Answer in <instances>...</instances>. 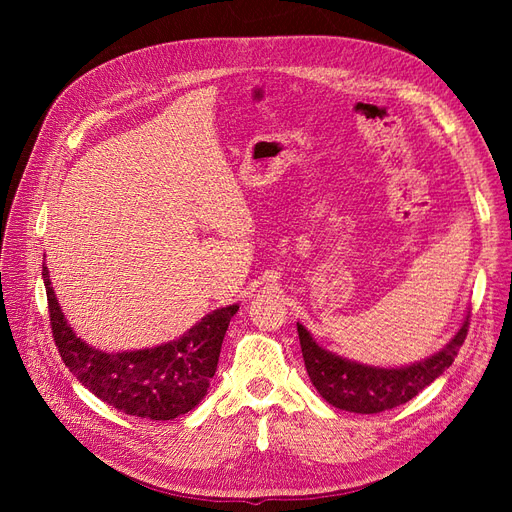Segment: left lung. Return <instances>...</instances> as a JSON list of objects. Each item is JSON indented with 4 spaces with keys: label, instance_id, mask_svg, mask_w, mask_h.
Returning a JSON list of instances; mask_svg holds the SVG:
<instances>
[{
    "label": "left lung",
    "instance_id": "8db88e82",
    "mask_svg": "<svg viewBox=\"0 0 512 512\" xmlns=\"http://www.w3.org/2000/svg\"><path fill=\"white\" fill-rule=\"evenodd\" d=\"M468 320L470 314L442 350L401 367H374L350 361L322 348L301 322H297V331L307 376L322 399L346 412L376 414L406 404L453 365L468 335Z\"/></svg>",
    "mask_w": 512,
    "mask_h": 512
}]
</instances>
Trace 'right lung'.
<instances>
[{"mask_svg": "<svg viewBox=\"0 0 512 512\" xmlns=\"http://www.w3.org/2000/svg\"><path fill=\"white\" fill-rule=\"evenodd\" d=\"M51 329L66 367L83 386L132 416L173 421L194 410L215 376L230 318L239 305L213 309L181 337L153 348L106 352L85 344L61 312L51 275L42 265Z\"/></svg>", "mask_w": 512, "mask_h": 512, "instance_id": "add662e5", "label": "right lung"}]
</instances>
